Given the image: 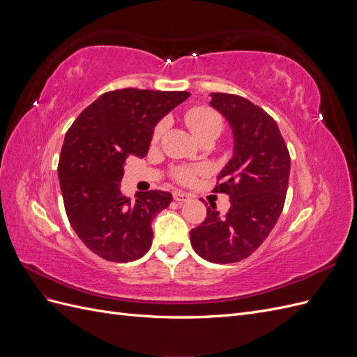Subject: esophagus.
<instances>
[{
  "label": "esophagus",
  "instance_id": "1",
  "mask_svg": "<svg viewBox=\"0 0 357 357\" xmlns=\"http://www.w3.org/2000/svg\"><path fill=\"white\" fill-rule=\"evenodd\" d=\"M172 197H174V199H176L177 202H186V201H189V199L192 198L190 193L180 192V190H177V192L172 193Z\"/></svg>",
  "mask_w": 357,
  "mask_h": 357
}]
</instances>
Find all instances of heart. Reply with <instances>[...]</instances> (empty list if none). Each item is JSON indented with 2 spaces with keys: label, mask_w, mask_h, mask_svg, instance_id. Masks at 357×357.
<instances>
[{
  "label": "heart",
  "mask_w": 357,
  "mask_h": 357,
  "mask_svg": "<svg viewBox=\"0 0 357 357\" xmlns=\"http://www.w3.org/2000/svg\"><path fill=\"white\" fill-rule=\"evenodd\" d=\"M185 122L189 126V129L192 131V134L195 135L197 138L205 132L213 131V129H219L222 128V121L220 116L215 113L214 110L208 109V107H192L186 113H185ZM165 128V122L162 121L159 122L155 129H153V138L158 139L164 131ZM195 176V171L189 169V168H178L176 169V178L181 183H188Z\"/></svg>",
  "instance_id": "obj_1"
}]
</instances>
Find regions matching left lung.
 <instances>
[{
	"mask_svg": "<svg viewBox=\"0 0 357 357\" xmlns=\"http://www.w3.org/2000/svg\"><path fill=\"white\" fill-rule=\"evenodd\" d=\"M210 105L232 128L234 155L213 192L229 195L225 215L207 207V218L190 231V244L213 264H234L256 252L282 214L290 155L274 119L240 95L210 93Z\"/></svg>",
	"mask_w": 357,
	"mask_h": 357,
	"instance_id": "left-lung-1",
	"label": "left lung"
}]
</instances>
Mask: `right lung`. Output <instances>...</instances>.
Returning <instances> with one entry per match:
<instances>
[{"label":"right lung","instance_id":"1","mask_svg":"<svg viewBox=\"0 0 357 357\" xmlns=\"http://www.w3.org/2000/svg\"><path fill=\"white\" fill-rule=\"evenodd\" d=\"M189 92L119 89L102 93L66 134L58 177L74 232L91 252L110 262H132L152 245V220L172 201L149 190L137 199L121 190L129 156L144 158L156 123Z\"/></svg>","mask_w":357,"mask_h":357}]
</instances>
